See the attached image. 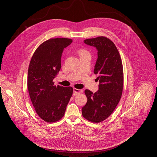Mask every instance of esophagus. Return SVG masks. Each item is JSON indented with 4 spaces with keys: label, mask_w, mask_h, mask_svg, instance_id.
I'll use <instances>...</instances> for the list:
<instances>
[{
    "label": "esophagus",
    "mask_w": 157,
    "mask_h": 157,
    "mask_svg": "<svg viewBox=\"0 0 157 157\" xmlns=\"http://www.w3.org/2000/svg\"><path fill=\"white\" fill-rule=\"evenodd\" d=\"M83 90H78V89H76V88H74V93H73V95L75 96V95H77L78 94H82L83 93Z\"/></svg>",
    "instance_id": "1"
}]
</instances>
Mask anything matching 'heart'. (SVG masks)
Listing matches in <instances>:
<instances>
[{
	"label": "heart",
	"instance_id": "heart-1",
	"mask_svg": "<svg viewBox=\"0 0 157 157\" xmlns=\"http://www.w3.org/2000/svg\"><path fill=\"white\" fill-rule=\"evenodd\" d=\"M78 53H79V55H83V54H85V53H88L86 50H85V49H80L79 51H78Z\"/></svg>",
	"mask_w": 157,
	"mask_h": 157
}]
</instances>
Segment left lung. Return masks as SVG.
<instances>
[{"mask_svg":"<svg viewBox=\"0 0 157 157\" xmlns=\"http://www.w3.org/2000/svg\"><path fill=\"white\" fill-rule=\"evenodd\" d=\"M84 43L96 47L98 59L94 74H98L99 90L93 94L85 90L88 101L82 108L86 120L99 123L108 118L120 102L124 86L122 59L116 46L105 36L87 39Z\"/></svg>","mask_w":157,"mask_h":157,"instance_id":"obj_1","label":"left lung"}]
</instances>
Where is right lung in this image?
Instances as JSON below:
<instances>
[{"instance_id":"right-lung-1","label":"right lung","mask_w":157,"mask_h":157,"mask_svg":"<svg viewBox=\"0 0 157 157\" xmlns=\"http://www.w3.org/2000/svg\"><path fill=\"white\" fill-rule=\"evenodd\" d=\"M72 40L51 38L37 47L30 60L28 74V89L38 116L46 122L58 121L64 116L73 94L71 86H56L53 81L61 67L63 49Z\"/></svg>"}]
</instances>
